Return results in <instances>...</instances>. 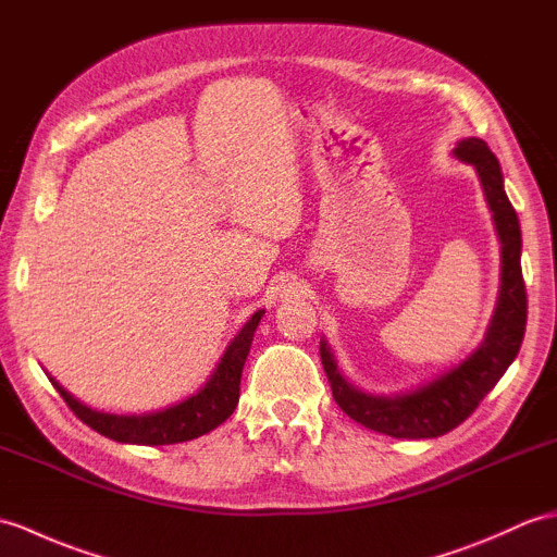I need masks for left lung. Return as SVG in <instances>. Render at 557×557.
Masks as SVG:
<instances>
[{
	"label": "left lung",
	"mask_w": 557,
	"mask_h": 557,
	"mask_svg": "<svg viewBox=\"0 0 557 557\" xmlns=\"http://www.w3.org/2000/svg\"><path fill=\"white\" fill-rule=\"evenodd\" d=\"M456 157L474 165L494 225L500 239V289L484 342L460 366L438 374L418 389L374 396L360 392L337 368L327 342H320L322 368L332 386V396L348 418L368 430L394 438H434L468 420L480 400L494 389L520 351L527 325V289L522 280V232L520 220L503 189V173L494 151L484 139H460Z\"/></svg>",
	"instance_id": "8db88e82"
}]
</instances>
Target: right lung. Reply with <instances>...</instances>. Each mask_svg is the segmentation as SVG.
Wrapping results in <instances>:
<instances>
[{
  "instance_id": "right-lung-1",
  "label": "right lung",
  "mask_w": 557,
  "mask_h": 557,
  "mask_svg": "<svg viewBox=\"0 0 557 557\" xmlns=\"http://www.w3.org/2000/svg\"><path fill=\"white\" fill-rule=\"evenodd\" d=\"M265 310H256L251 320H247L237 337L225 348L223 358L215 366L213 374L197 394L180 400L175 406H168L157 412H145V416H111V412H99L87 408L81 400L73 398L59 382L51 380L57 386L61 398L66 400L69 408L95 432L113 438L121 444H139V446H165L180 444L209 434L218 424H223L239 404V382L242 370L247 363L249 348L253 342V332L261 322Z\"/></svg>"
}]
</instances>
